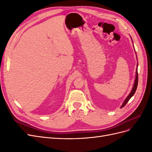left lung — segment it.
Returning a JSON list of instances; mask_svg holds the SVG:
<instances>
[{
  "label": "left lung",
  "instance_id": "8db88e82",
  "mask_svg": "<svg viewBox=\"0 0 152 152\" xmlns=\"http://www.w3.org/2000/svg\"><path fill=\"white\" fill-rule=\"evenodd\" d=\"M137 84H138V74H137V69L136 70V78H135V80H134V86H133V87L132 89V91H131L130 94L128 95L127 97L126 98V99L124 100V102L122 104V105L121 106V108H123L124 106H125L126 104V103L129 102V100L132 96L134 94L135 92L136 91V89H137Z\"/></svg>",
  "mask_w": 152,
  "mask_h": 152
}]
</instances>
